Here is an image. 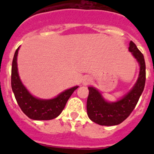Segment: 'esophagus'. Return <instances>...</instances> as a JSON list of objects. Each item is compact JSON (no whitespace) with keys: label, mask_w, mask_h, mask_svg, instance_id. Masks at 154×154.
Listing matches in <instances>:
<instances>
[{"label":"esophagus","mask_w":154,"mask_h":154,"mask_svg":"<svg viewBox=\"0 0 154 154\" xmlns=\"http://www.w3.org/2000/svg\"><path fill=\"white\" fill-rule=\"evenodd\" d=\"M91 82H92V79L89 76H85L83 79V81H82V84L84 85H89V84L91 83Z\"/></svg>","instance_id":"esophagus-1"}]
</instances>
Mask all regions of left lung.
Returning <instances> with one entry per match:
<instances>
[{
  "mask_svg": "<svg viewBox=\"0 0 154 154\" xmlns=\"http://www.w3.org/2000/svg\"><path fill=\"white\" fill-rule=\"evenodd\" d=\"M129 51L139 63L140 72L135 85L126 95L117 101L108 102L95 87H88L87 114L94 123L108 126L119 124L130 115L138 103L146 82V65L143 55L132 41Z\"/></svg>",
  "mask_w": 154,
  "mask_h": 154,
  "instance_id": "left-lung-1",
  "label": "left lung"
}]
</instances>
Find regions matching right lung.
<instances>
[{
  "label": "right lung",
  "mask_w": 154,
  "mask_h": 154,
  "mask_svg": "<svg viewBox=\"0 0 154 154\" xmlns=\"http://www.w3.org/2000/svg\"><path fill=\"white\" fill-rule=\"evenodd\" d=\"M20 47L17 48L11 68V88L17 103L21 110L30 119L34 120H50L60 115L66 103L79 86L72 87L58 94L55 98L49 99H39L31 95L26 87L23 85L17 69V54Z\"/></svg>",
  "instance_id": "obj_1"
}]
</instances>
